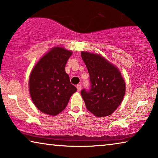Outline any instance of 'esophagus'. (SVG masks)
<instances>
[{
  "label": "esophagus",
  "instance_id": "1",
  "mask_svg": "<svg viewBox=\"0 0 158 158\" xmlns=\"http://www.w3.org/2000/svg\"><path fill=\"white\" fill-rule=\"evenodd\" d=\"M76 88H77V91H78V92H80V91L81 90V85H76Z\"/></svg>",
  "mask_w": 158,
  "mask_h": 158
}]
</instances>
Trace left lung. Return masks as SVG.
Segmentation results:
<instances>
[{
    "label": "left lung",
    "mask_w": 158,
    "mask_h": 158,
    "mask_svg": "<svg viewBox=\"0 0 158 158\" xmlns=\"http://www.w3.org/2000/svg\"><path fill=\"white\" fill-rule=\"evenodd\" d=\"M81 56L90 75V88L81 90L87 109L97 117L111 115L125 95L120 72L100 55L81 52Z\"/></svg>",
    "instance_id": "obj_1"
}]
</instances>
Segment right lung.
I'll return each mask as SVG.
<instances>
[{"mask_svg":"<svg viewBox=\"0 0 158 158\" xmlns=\"http://www.w3.org/2000/svg\"><path fill=\"white\" fill-rule=\"evenodd\" d=\"M72 52L53 48L31 71L29 90L33 103L41 112L56 115L62 112L77 88L70 83L65 67Z\"/></svg>","mask_w":158,"mask_h":158,"instance_id":"right-lung-1","label":"right lung"}]
</instances>
